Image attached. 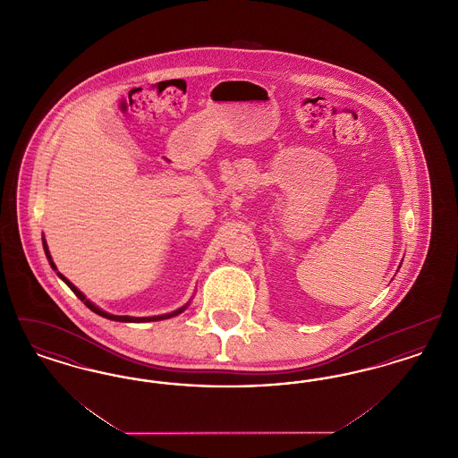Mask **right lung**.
I'll return each instance as SVG.
<instances>
[{
    "mask_svg": "<svg viewBox=\"0 0 458 458\" xmlns=\"http://www.w3.org/2000/svg\"><path fill=\"white\" fill-rule=\"evenodd\" d=\"M44 245V252H46V258H47V261L51 264V267L56 271V266H55V262L51 259V254H49V250H47V245H46V240L43 239ZM64 282H65L68 286H70V290L84 302V304L88 305L89 309L92 310V312H96V314H99V316H103V318H106V319H111V321H120V323H149V321H161V319H170V318H174V316H178L180 312H183L185 309H187V305H183V307H180V309H176L174 312H170V314H161V316H151V318H131V316H114V314H109V312H105V310H101L98 305L92 304L89 299H86V295L75 286V284H72V282H68L65 276L62 275V273H56Z\"/></svg>",
    "mask_w": 458,
    "mask_h": 458,
    "instance_id": "right-lung-1",
    "label": "right lung"
}]
</instances>
